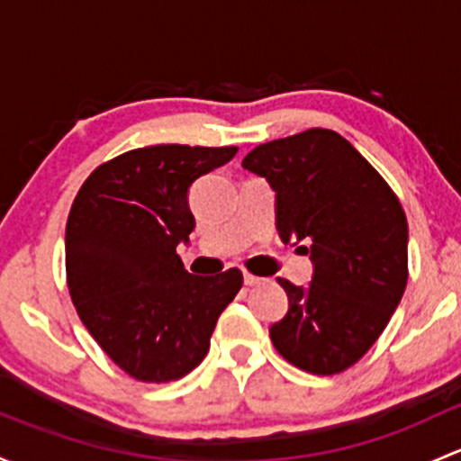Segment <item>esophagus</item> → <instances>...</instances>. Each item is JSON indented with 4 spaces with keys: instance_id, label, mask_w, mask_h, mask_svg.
<instances>
[{
    "instance_id": "1",
    "label": "esophagus",
    "mask_w": 461,
    "mask_h": 461,
    "mask_svg": "<svg viewBox=\"0 0 461 461\" xmlns=\"http://www.w3.org/2000/svg\"><path fill=\"white\" fill-rule=\"evenodd\" d=\"M243 280H245L247 287H254V285H258V283H260L258 276H251V274H245V276H243Z\"/></svg>"
}]
</instances>
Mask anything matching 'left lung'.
<instances>
[{
  "instance_id": "obj_1",
  "label": "left lung",
  "mask_w": 461,
  "mask_h": 461,
  "mask_svg": "<svg viewBox=\"0 0 461 461\" xmlns=\"http://www.w3.org/2000/svg\"><path fill=\"white\" fill-rule=\"evenodd\" d=\"M243 167L276 192V227L313 265L312 283L287 292V316L269 327L280 356L333 375L380 338L406 287L409 225L384 178L347 139L312 128L251 149Z\"/></svg>"
}]
</instances>
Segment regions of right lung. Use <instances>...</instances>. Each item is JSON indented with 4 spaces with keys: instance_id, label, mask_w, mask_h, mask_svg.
I'll use <instances>...</instances> for the list:
<instances>
[{
    "instance_id": "right-lung-1",
    "label": "right lung",
    "mask_w": 461,
    "mask_h": 461,
    "mask_svg": "<svg viewBox=\"0 0 461 461\" xmlns=\"http://www.w3.org/2000/svg\"><path fill=\"white\" fill-rule=\"evenodd\" d=\"M239 148L149 145L104 163L72 203L66 271L72 303L99 347L128 375L172 382L210 351L243 274L194 276L178 245L196 225L190 187Z\"/></svg>"
}]
</instances>
